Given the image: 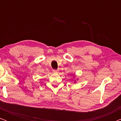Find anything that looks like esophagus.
I'll return each instance as SVG.
<instances>
[{
	"label": "esophagus",
	"mask_w": 121,
	"mask_h": 121,
	"mask_svg": "<svg viewBox=\"0 0 121 121\" xmlns=\"http://www.w3.org/2000/svg\"><path fill=\"white\" fill-rule=\"evenodd\" d=\"M58 70H57V69H53V72L54 73H58Z\"/></svg>",
	"instance_id": "obj_1"
}]
</instances>
